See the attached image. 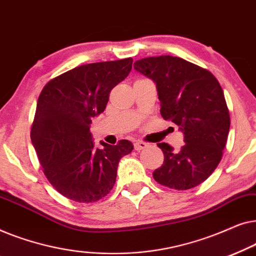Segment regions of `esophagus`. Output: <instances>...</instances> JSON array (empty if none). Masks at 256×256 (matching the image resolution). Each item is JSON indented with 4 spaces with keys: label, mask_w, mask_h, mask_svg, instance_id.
<instances>
[{
    "label": "esophagus",
    "mask_w": 256,
    "mask_h": 256,
    "mask_svg": "<svg viewBox=\"0 0 256 256\" xmlns=\"http://www.w3.org/2000/svg\"><path fill=\"white\" fill-rule=\"evenodd\" d=\"M146 146H148V144H146V143H144V142H142V141H138V142L134 143V148H135V150H138V152L146 148Z\"/></svg>",
    "instance_id": "34e87169"
}]
</instances>
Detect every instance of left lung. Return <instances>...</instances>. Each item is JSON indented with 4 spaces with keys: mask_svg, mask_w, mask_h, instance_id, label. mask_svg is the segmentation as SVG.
Masks as SVG:
<instances>
[{
    "mask_svg": "<svg viewBox=\"0 0 256 256\" xmlns=\"http://www.w3.org/2000/svg\"><path fill=\"white\" fill-rule=\"evenodd\" d=\"M134 68L155 82L160 115L184 134L180 150L157 143L164 162L154 178L176 190L197 186L218 166L228 136L230 113L222 86L208 70L172 56L141 59Z\"/></svg>",
    "mask_w": 256,
    "mask_h": 256,
    "instance_id": "left-lung-1",
    "label": "left lung"
}]
</instances>
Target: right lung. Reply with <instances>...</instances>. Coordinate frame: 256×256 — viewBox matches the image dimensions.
Instances as JSON below:
<instances>
[{
	"label": "right lung",
	"instance_id": "right-lung-1",
	"mask_svg": "<svg viewBox=\"0 0 256 256\" xmlns=\"http://www.w3.org/2000/svg\"><path fill=\"white\" fill-rule=\"evenodd\" d=\"M132 59L78 66L52 79L37 101L31 141L45 176L59 194L93 202L110 194L118 162L134 149L128 140L116 146L90 132L92 118L106 108L110 90L127 78Z\"/></svg>",
	"mask_w": 256,
	"mask_h": 256
}]
</instances>
